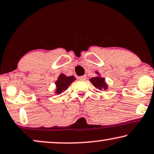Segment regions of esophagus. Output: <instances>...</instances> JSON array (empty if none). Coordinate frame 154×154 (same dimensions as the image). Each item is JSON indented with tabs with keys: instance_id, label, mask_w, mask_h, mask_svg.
<instances>
[{
	"instance_id": "1",
	"label": "esophagus",
	"mask_w": 154,
	"mask_h": 154,
	"mask_svg": "<svg viewBox=\"0 0 154 154\" xmlns=\"http://www.w3.org/2000/svg\"><path fill=\"white\" fill-rule=\"evenodd\" d=\"M86 79H87L86 75H81V76L79 77V79L80 81H85Z\"/></svg>"
}]
</instances>
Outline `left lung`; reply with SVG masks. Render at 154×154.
Returning a JSON list of instances; mask_svg holds the SVG:
<instances>
[{"label": "left lung", "mask_w": 154, "mask_h": 154, "mask_svg": "<svg viewBox=\"0 0 154 154\" xmlns=\"http://www.w3.org/2000/svg\"><path fill=\"white\" fill-rule=\"evenodd\" d=\"M96 73H97L99 75V72H97ZM90 81L93 84V85L95 88L99 89V90H107V88H108V85H107L106 82L105 81V79L101 77L100 75H98V76L96 77H92V79H90Z\"/></svg>", "instance_id": "8db88e82"}]
</instances>
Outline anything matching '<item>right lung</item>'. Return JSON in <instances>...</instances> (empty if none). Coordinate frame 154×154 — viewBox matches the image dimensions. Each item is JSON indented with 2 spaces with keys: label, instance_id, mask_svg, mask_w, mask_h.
Wrapping results in <instances>:
<instances>
[{
  "label": "right lung",
  "instance_id": "1",
  "mask_svg": "<svg viewBox=\"0 0 154 154\" xmlns=\"http://www.w3.org/2000/svg\"><path fill=\"white\" fill-rule=\"evenodd\" d=\"M75 80V78L73 75L71 76H66L63 73H61L59 75L58 79L55 81V85H56V90L55 93L57 94H61L63 91L66 90L71 84Z\"/></svg>",
  "mask_w": 154,
  "mask_h": 154
}]
</instances>
